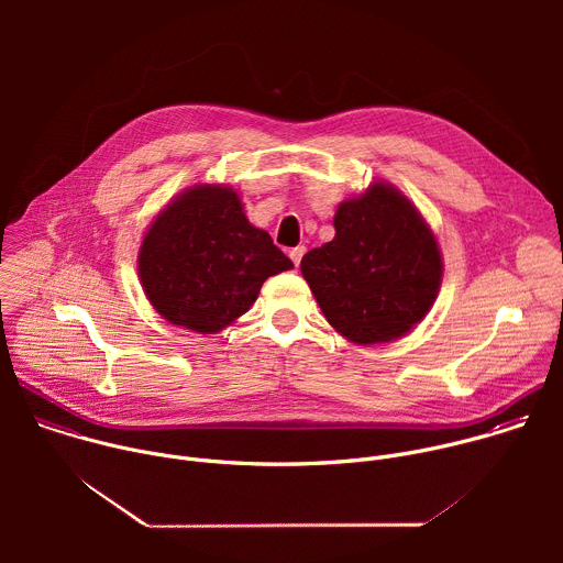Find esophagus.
I'll return each instance as SVG.
<instances>
[{
    "label": "esophagus",
    "instance_id": "esophagus-1",
    "mask_svg": "<svg viewBox=\"0 0 563 563\" xmlns=\"http://www.w3.org/2000/svg\"><path fill=\"white\" fill-rule=\"evenodd\" d=\"M302 256H305V247H294L291 252H289V258H291V263L298 267L300 265V261H302Z\"/></svg>",
    "mask_w": 563,
    "mask_h": 563
}]
</instances>
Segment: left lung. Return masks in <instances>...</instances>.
Instances as JSON below:
<instances>
[{
    "mask_svg": "<svg viewBox=\"0 0 563 563\" xmlns=\"http://www.w3.org/2000/svg\"><path fill=\"white\" fill-rule=\"evenodd\" d=\"M336 235L300 261L328 323L356 345L408 334L437 300L443 261L417 207L389 183L339 205Z\"/></svg>",
    "mask_w": 563,
    "mask_h": 563,
    "instance_id": "obj_1",
    "label": "left lung"
}]
</instances>
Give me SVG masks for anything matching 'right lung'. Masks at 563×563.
I'll return each mask as SVG.
<instances>
[{"instance_id":"right-lung-1","label":"right lung","mask_w":563,"mask_h":563,"mask_svg":"<svg viewBox=\"0 0 563 563\" xmlns=\"http://www.w3.org/2000/svg\"><path fill=\"white\" fill-rule=\"evenodd\" d=\"M291 267L224 185H194L174 198L146 229L137 254L153 309L198 334L231 325L250 311L269 276Z\"/></svg>"}]
</instances>
